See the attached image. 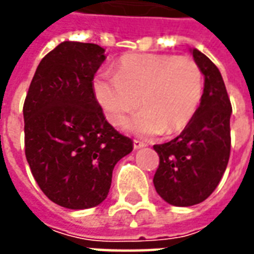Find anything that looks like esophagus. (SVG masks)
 I'll return each mask as SVG.
<instances>
[{
  "label": "esophagus",
  "mask_w": 254,
  "mask_h": 254,
  "mask_svg": "<svg viewBox=\"0 0 254 254\" xmlns=\"http://www.w3.org/2000/svg\"><path fill=\"white\" fill-rule=\"evenodd\" d=\"M133 147H134V149L144 148V147H145V143H143V141H138V140H134V141H133Z\"/></svg>",
  "instance_id": "1"
}]
</instances>
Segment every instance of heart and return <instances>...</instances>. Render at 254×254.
Returning a JSON list of instances; mask_svg holds the SVG:
<instances>
[{"label": "heart", "mask_w": 254, "mask_h": 254, "mask_svg": "<svg viewBox=\"0 0 254 254\" xmlns=\"http://www.w3.org/2000/svg\"><path fill=\"white\" fill-rule=\"evenodd\" d=\"M95 96L107 121L121 127L138 105L144 110L125 124L141 137L181 132L196 116L202 96V73L193 60L162 54H132L117 64L116 76L100 73Z\"/></svg>", "instance_id": "b5f03b06"}]
</instances>
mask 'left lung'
Returning <instances> with one entry per match:
<instances>
[{
  "label": "left lung",
  "instance_id": "1",
  "mask_svg": "<svg viewBox=\"0 0 254 254\" xmlns=\"http://www.w3.org/2000/svg\"><path fill=\"white\" fill-rule=\"evenodd\" d=\"M190 53L204 74L200 106L178 137L154 145L159 155L155 189L176 207H190L211 196L227 167L231 147L233 109L222 74L205 54L197 49Z\"/></svg>",
  "mask_w": 254,
  "mask_h": 254
}]
</instances>
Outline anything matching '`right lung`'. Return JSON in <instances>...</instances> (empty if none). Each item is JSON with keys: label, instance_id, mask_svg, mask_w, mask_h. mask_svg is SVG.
<instances>
[{"label": "right lung", "instance_id": "add662e5", "mask_svg": "<svg viewBox=\"0 0 254 254\" xmlns=\"http://www.w3.org/2000/svg\"><path fill=\"white\" fill-rule=\"evenodd\" d=\"M106 60L95 43L65 41L43 57L25 98V158L42 191L69 209L99 205L133 141L105 118L94 76Z\"/></svg>", "mask_w": 254, "mask_h": 254}]
</instances>
